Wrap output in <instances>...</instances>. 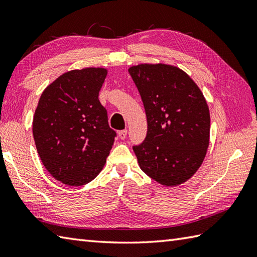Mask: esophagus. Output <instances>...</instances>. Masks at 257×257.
<instances>
[{
  "label": "esophagus",
  "instance_id": "1",
  "mask_svg": "<svg viewBox=\"0 0 257 257\" xmlns=\"http://www.w3.org/2000/svg\"><path fill=\"white\" fill-rule=\"evenodd\" d=\"M118 136L120 139H124L125 137H127V130H120V132L118 133Z\"/></svg>",
  "mask_w": 257,
  "mask_h": 257
}]
</instances>
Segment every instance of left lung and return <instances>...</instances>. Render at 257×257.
Instances as JSON below:
<instances>
[{
  "mask_svg": "<svg viewBox=\"0 0 257 257\" xmlns=\"http://www.w3.org/2000/svg\"><path fill=\"white\" fill-rule=\"evenodd\" d=\"M146 110L148 132L134 146L147 176L167 187L187 181L200 168L210 139L205 98L188 74L166 64L128 69Z\"/></svg>",
  "mask_w": 257,
  "mask_h": 257,
  "instance_id": "obj_1",
  "label": "left lung"
}]
</instances>
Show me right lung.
Wrapping results in <instances>:
<instances>
[{"label": "right lung", "mask_w": 257, "mask_h": 257, "mask_svg": "<svg viewBox=\"0 0 257 257\" xmlns=\"http://www.w3.org/2000/svg\"><path fill=\"white\" fill-rule=\"evenodd\" d=\"M106 76L99 67L65 73L46 87L35 110L38 156L54 178L70 187L98 176L117 136L98 99Z\"/></svg>", "instance_id": "add662e5"}]
</instances>
